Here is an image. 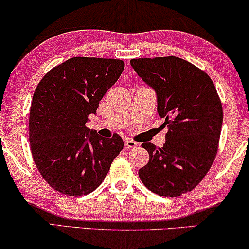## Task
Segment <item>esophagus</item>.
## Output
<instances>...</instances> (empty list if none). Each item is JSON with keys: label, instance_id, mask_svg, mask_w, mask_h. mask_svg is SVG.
I'll return each instance as SVG.
<instances>
[{"label": "esophagus", "instance_id": "34e87169", "mask_svg": "<svg viewBox=\"0 0 249 249\" xmlns=\"http://www.w3.org/2000/svg\"><path fill=\"white\" fill-rule=\"evenodd\" d=\"M137 143L136 142H134V141H131V140H124V146L127 147V148H135V147H137Z\"/></svg>", "mask_w": 249, "mask_h": 249}]
</instances>
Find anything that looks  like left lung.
I'll return each mask as SVG.
<instances>
[{"label":"left lung","instance_id":"obj_1","mask_svg":"<svg viewBox=\"0 0 249 249\" xmlns=\"http://www.w3.org/2000/svg\"><path fill=\"white\" fill-rule=\"evenodd\" d=\"M130 65L154 89L158 113L168 125L162 147L142 144L150 160L138 172L140 178L162 196L191 191L217 153L223 108L214 83L207 73L178 57L137 58Z\"/></svg>","mask_w":249,"mask_h":249}]
</instances>
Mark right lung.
Returning <instances> with one entry per match:
<instances>
[{"instance_id": "right-lung-1", "label": "right lung", "mask_w": 249, "mask_h": 249, "mask_svg": "<svg viewBox=\"0 0 249 249\" xmlns=\"http://www.w3.org/2000/svg\"><path fill=\"white\" fill-rule=\"evenodd\" d=\"M124 63L74 57L42 77L30 111V143L35 166L51 188L79 196L101 185L124 148L118 134L101 137L86 127Z\"/></svg>"}]
</instances>
